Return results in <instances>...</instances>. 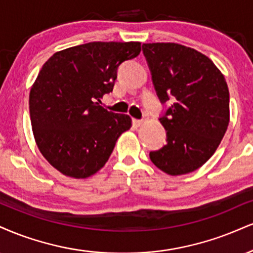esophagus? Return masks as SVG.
Here are the masks:
<instances>
[{
  "label": "esophagus",
  "mask_w": 253,
  "mask_h": 253,
  "mask_svg": "<svg viewBox=\"0 0 253 253\" xmlns=\"http://www.w3.org/2000/svg\"><path fill=\"white\" fill-rule=\"evenodd\" d=\"M133 126H135V127H139V126H141L142 125V120H139V119H133Z\"/></svg>",
  "instance_id": "34e87169"
}]
</instances>
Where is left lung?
Wrapping results in <instances>:
<instances>
[{"label":"left lung","mask_w":253,"mask_h":253,"mask_svg":"<svg viewBox=\"0 0 253 253\" xmlns=\"http://www.w3.org/2000/svg\"><path fill=\"white\" fill-rule=\"evenodd\" d=\"M142 51L161 103L173 100L159 119L167 144L150 152L151 161L169 175L196 171L213 156L229 126L224 75L208 56L186 45L144 43Z\"/></svg>","instance_id":"left-lung-1"}]
</instances>
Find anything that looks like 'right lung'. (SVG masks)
I'll use <instances>...</instances> for the list:
<instances>
[{"label":"right lung","mask_w":253,"mask_h":253,"mask_svg":"<svg viewBox=\"0 0 253 253\" xmlns=\"http://www.w3.org/2000/svg\"><path fill=\"white\" fill-rule=\"evenodd\" d=\"M140 50V42H89L57 51L42 66L29 94L30 121L40 152L62 174H95L130 128L129 115L99 102L113 90L119 66Z\"/></svg>","instance_id":"add662e5"}]
</instances>
